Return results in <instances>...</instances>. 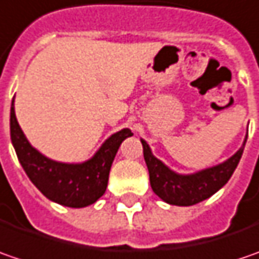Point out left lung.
<instances>
[{
	"mask_svg": "<svg viewBox=\"0 0 259 259\" xmlns=\"http://www.w3.org/2000/svg\"><path fill=\"white\" fill-rule=\"evenodd\" d=\"M246 138L239 151L233 153L229 159L193 174H178L172 171L152 153L148 142L141 139L153 193L172 206H193L211 197L229 181L236 169L243 153Z\"/></svg>",
	"mask_w": 259,
	"mask_h": 259,
	"instance_id": "1",
	"label": "left lung"
}]
</instances>
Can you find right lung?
<instances>
[{
  "mask_svg": "<svg viewBox=\"0 0 259 259\" xmlns=\"http://www.w3.org/2000/svg\"><path fill=\"white\" fill-rule=\"evenodd\" d=\"M10 132L18 161L30 181L49 200L73 208L87 207L106 193L114 156L121 142L133 135L130 129L118 130L84 162H58L30 145L16 117L14 98L10 113Z\"/></svg>",
  "mask_w": 259,
  "mask_h": 259,
  "instance_id": "obj_1",
  "label": "right lung"
}]
</instances>
